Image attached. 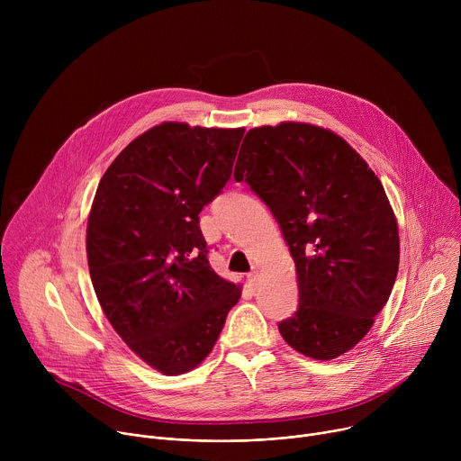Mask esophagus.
<instances>
[{"instance_id": "34e87169", "label": "esophagus", "mask_w": 461, "mask_h": 461, "mask_svg": "<svg viewBox=\"0 0 461 461\" xmlns=\"http://www.w3.org/2000/svg\"><path fill=\"white\" fill-rule=\"evenodd\" d=\"M248 283H249V286H257V283H258V272H251V274H248Z\"/></svg>"}]
</instances>
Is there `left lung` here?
<instances>
[{"label":"left lung","instance_id":"8db88e82","mask_svg":"<svg viewBox=\"0 0 461 461\" xmlns=\"http://www.w3.org/2000/svg\"><path fill=\"white\" fill-rule=\"evenodd\" d=\"M240 151L233 176L267 203L295 262L299 306L279 332L303 356L339 357L368 334L398 276L383 184L348 142L312 123L249 129Z\"/></svg>","mask_w":461,"mask_h":461}]
</instances>
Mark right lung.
<instances>
[{
	"label": "right lung",
	"mask_w": 461,
	"mask_h": 461,
	"mask_svg": "<svg viewBox=\"0 0 461 461\" xmlns=\"http://www.w3.org/2000/svg\"><path fill=\"white\" fill-rule=\"evenodd\" d=\"M244 127L164 122L104 173L87 221V262L114 332L166 375L213 350L240 286L208 260L199 213L231 176Z\"/></svg>",
	"instance_id": "1"
}]
</instances>
